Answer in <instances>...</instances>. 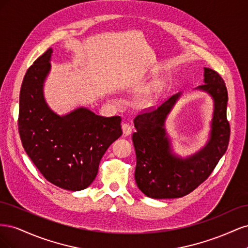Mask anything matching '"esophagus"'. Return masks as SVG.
<instances>
[{"label":"esophagus","instance_id":"1","mask_svg":"<svg viewBox=\"0 0 248 248\" xmlns=\"http://www.w3.org/2000/svg\"><path fill=\"white\" fill-rule=\"evenodd\" d=\"M122 131H123V134L126 137V136H130L131 132H132V127L127 124V123H123L122 124Z\"/></svg>","mask_w":248,"mask_h":248}]
</instances>
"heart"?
<instances>
[{
    "label": "heart",
    "instance_id": "obj_1",
    "mask_svg": "<svg viewBox=\"0 0 248 248\" xmlns=\"http://www.w3.org/2000/svg\"><path fill=\"white\" fill-rule=\"evenodd\" d=\"M156 92V90L155 89H151V90H149V91H147L146 92V94L142 96V98H141V101L144 102V103H147V102H149L150 100L152 99V97H153V95H154V93Z\"/></svg>",
    "mask_w": 248,
    "mask_h": 248
}]
</instances>
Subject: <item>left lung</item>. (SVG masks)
<instances>
[{"mask_svg": "<svg viewBox=\"0 0 248 248\" xmlns=\"http://www.w3.org/2000/svg\"><path fill=\"white\" fill-rule=\"evenodd\" d=\"M205 84L199 87L212 96L214 115L208 144L189 158H179L171 153L164 121L179 98L171 96L158 108H149L134 118L137 131L132 141L137 154L134 177L139 188L152 199H176L186 196L212 174L226 153L230 140L227 119L228 90L215 70L205 68Z\"/></svg>", "mask_w": 248, "mask_h": 248, "instance_id": "1", "label": "left lung"}]
</instances>
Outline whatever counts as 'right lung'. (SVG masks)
<instances>
[{"label":"right lung","instance_id":"right-lung-1","mask_svg":"<svg viewBox=\"0 0 248 248\" xmlns=\"http://www.w3.org/2000/svg\"><path fill=\"white\" fill-rule=\"evenodd\" d=\"M48 48L30 66L19 95L22 147L48 182L78 191L91 184L108 148L121 137V117H101L79 108L60 117L46 103L43 81L50 69Z\"/></svg>","mask_w":248,"mask_h":248}]
</instances>
